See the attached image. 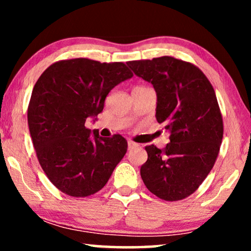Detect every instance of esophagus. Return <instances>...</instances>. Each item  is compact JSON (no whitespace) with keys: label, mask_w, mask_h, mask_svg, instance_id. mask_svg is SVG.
<instances>
[{"label":"esophagus","mask_w":251,"mask_h":251,"mask_svg":"<svg viewBox=\"0 0 251 251\" xmlns=\"http://www.w3.org/2000/svg\"><path fill=\"white\" fill-rule=\"evenodd\" d=\"M136 146H138V145H137L136 143L131 142V140H129V142H128V149H129V150H130V149H133V147H136Z\"/></svg>","instance_id":"34e87169"}]
</instances>
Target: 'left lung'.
<instances>
[{
  "label": "left lung",
  "mask_w": 251,
  "mask_h": 251,
  "mask_svg": "<svg viewBox=\"0 0 251 251\" xmlns=\"http://www.w3.org/2000/svg\"><path fill=\"white\" fill-rule=\"evenodd\" d=\"M126 64L153 84L156 120L170 131L164 149L145 147L149 157L140 176L157 198L183 200L205 179L221 149L224 126L214 88L200 68L170 56Z\"/></svg>",
  "instance_id": "1"
}]
</instances>
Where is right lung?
<instances>
[{
  "mask_svg": "<svg viewBox=\"0 0 251 251\" xmlns=\"http://www.w3.org/2000/svg\"><path fill=\"white\" fill-rule=\"evenodd\" d=\"M132 75L125 63L74 58L50 65L36 81L28 128L37 160L60 192L74 198L97 193L123 159L128 143L121 135L91 137L84 125L102 112L109 91Z\"/></svg>",
  "mask_w": 251,
  "mask_h": 251,
  "instance_id": "right-lung-1",
  "label": "right lung"
}]
</instances>
